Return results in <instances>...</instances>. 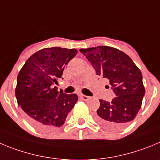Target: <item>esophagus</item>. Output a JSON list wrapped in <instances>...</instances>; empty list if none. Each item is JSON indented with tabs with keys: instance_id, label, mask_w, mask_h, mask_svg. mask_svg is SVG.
<instances>
[{
	"instance_id": "1",
	"label": "esophagus",
	"mask_w": 160,
	"mask_h": 160,
	"mask_svg": "<svg viewBox=\"0 0 160 160\" xmlns=\"http://www.w3.org/2000/svg\"><path fill=\"white\" fill-rule=\"evenodd\" d=\"M80 97L82 100H83V101H88L89 98H90V97L87 96V95H80Z\"/></svg>"
}]
</instances>
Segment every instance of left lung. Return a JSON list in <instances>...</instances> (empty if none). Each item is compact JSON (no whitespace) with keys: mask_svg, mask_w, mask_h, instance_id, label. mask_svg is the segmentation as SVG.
Instances as JSON below:
<instances>
[{"mask_svg":"<svg viewBox=\"0 0 160 160\" xmlns=\"http://www.w3.org/2000/svg\"><path fill=\"white\" fill-rule=\"evenodd\" d=\"M80 51L97 75L108 79L116 95L110 102L99 100L95 121L108 129L125 127L136 118L145 93L141 70L126 53L114 47L98 46Z\"/></svg>","mask_w":160,"mask_h":160,"instance_id":"left-lung-1","label":"left lung"}]
</instances>
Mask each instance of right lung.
<instances>
[{"instance_id": "1", "label": "right lung", "mask_w": 160, "mask_h": 160, "mask_svg": "<svg viewBox=\"0 0 160 160\" xmlns=\"http://www.w3.org/2000/svg\"><path fill=\"white\" fill-rule=\"evenodd\" d=\"M77 53L76 49H42L31 55L19 71L15 91L17 103L36 129L49 131L62 126L78 100L76 94L67 95L53 87Z\"/></svg>"}]
</instances>
